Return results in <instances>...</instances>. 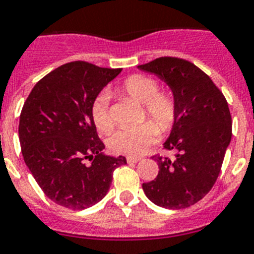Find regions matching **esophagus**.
<instances>
[{
    "instance_id": "34e87169",
    "label": "esophagus",
    "mask_w": 254,
    "mask_h": 254,
    "mask_svg": "<svg viewBox=\"0 0 254 254\" xmlns=\"http://www.w3.org/2000/svg\"><path fill=\"white\" fill-rule=\"evenodd\" d=\"M139 160H140L139 157H134V156H127V161L129 164H130V163H138Z\"/></svg>"
}]
</instances>
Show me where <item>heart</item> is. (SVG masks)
<instances>
[{"instance_id":"1","label":"heart","mask_w":254,"mask_h":254,"mask_svg":"<svg viewBox=\"0 0 254 254\" xmlns=\"http://www.w3.org/2000/svg\"><path fill=\"white\" fill-rule=\"evenodd\" d=\"M123 94L143 104L146 116L155 123H144L134 129H121L108 138V148L114 153L139 156L156 140L160 131H168L173 127L177 116V104L169 91H159L153 78L134 74L127 77L120 86ZM91 119L101 133L107 134L114 129V120L110 114V98L98 95L91 104Z\"/></svg>"}]
</instances>
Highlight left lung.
Instances as JSON below:
<instances>
[{"mask_svg": "<svg viewBox=\"0 0 254 254\" xmlns=\"http://www.w3.org/2000/svg\"><path fill=\"white\" fill-rule=\"evenodd\" d=\"M138 68L163 80L177 104L176 121L164 142L174 157L153 156L159 174L142 187L153 204L183 209L203 199L218 178L231 142L229 104L209 76L189 61L161 57Z\"/></svg>", "mask_w": 254, "mask_h": 254, "instance_id": "8db88e82", "label": "left lung"}]
</instances>
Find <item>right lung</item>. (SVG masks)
<instances>
[{"mask_svg": "<svg viewBox=\"0 0 254 254\" xmlns=\"http://www.w3.org/2000/svg\"><path fill=\"white\" fill-rule=\"evenodd\" d=\"M121 68L86 62L58 67L32 89L19 121L25 165L55 204L81 210L107 195L124 156H108L97 134L91 104ZM86 159L91 161L86 164Z\"/></svg>", "mask_w": 254, "mask_h": 254, "instance_id": "1", "label": "right lung"}]
</instances>
